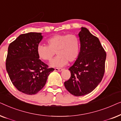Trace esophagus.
I'll return each instance as SVG.
<instances>
[{"mask_svg": "<svg viewBox=\"0 0 121 121\" xmlns=\"http://www.w3.org/2000/svg\"><path fill=\"white\" fill-rule=\"evenodd\" d=\"M63 70V69L61 68H55V71H57V72H61V71Z\"/></svg>", "mask_w": 121, "mask_h": 121, "instance_id": "obj_1", "label": "esophagus"}]
</instances>
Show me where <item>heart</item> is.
Masks as SVG:
<instances>
[{"label": "heart", "mask_w": 121, "mask_h": 121, "mask_svg": "<svg viewBox=\"0 0 121 121\" xmlns=\"http://www.w3.org/2000/svg\"><path fill=\"white\" fill-rule=\"evenodd\" d=\"M47 43V45L39 44L37 48V53L40 59L51 61L56 52L58 56L51 63L52 67H64L68 62H73L78 57L80 41L75 35H55L48 39Z\"/></svg>", "instance_id": "1"}]
</instances>
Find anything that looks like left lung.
I'll return each instance as SVG.
<instances>
[{"label":"left lung","mask_w":121,"mask_h":121,"mask_svg":"<svg viewBox=\"0 0 121 121\" xmlns=\"http://www.w3.org/2000/svg\"><path fill=\"white\" fill-rule=\"evenodd\" d=\"M80 51L73 65L69 68L70 79L64 82L65 88L75 96L87 95L101 82L105 70L106 53L98 38L85 27L79 33Z\"/></svg>","instance_id":"1"}]
</instances>
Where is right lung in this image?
<instances>
[{"label":"right lung","instance_id":"add662e5","mask_svg":"<svg viewBox=\"0 0 121 121\" xmlns=\"http://www.w3.org/2000/svg\"><path fill=\"white\" fill-rule=\"evenodd\" d=\"M41 33L21 34L10 43L6 59V69L13 85L27 95L40 91L54 70L39 59L37 48L42 40Z\"/></svg>","mask_w":121,"mask_h":121}]
</instances>
